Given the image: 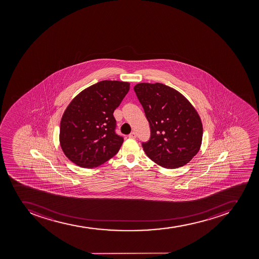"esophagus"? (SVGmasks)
<instances>
[{
  "label": "esophagus",
  "instance_id": "esophagus-1",
  "mask_svg": "<svg viewBox=\"0 0 259 259\" xmlns=\"http://www.w3.org/2000/svg\"><path fill=\"white\" fill-rule=\"evenodd\" d=\"M129 138H137V133L135 132H133L129 134Z\"/></svg>",
  "mask_w": 259,
  "mask_h": 259
}]
</instances>
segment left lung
Here are the masks:
<instances>
[{"label":"left lung","mask_w":259,"mask_h":259,"mask_svg":"<svg viewBox=\"0 0 259 259\" xmlns=\"http://www.w3.org/2000/svg\"><path fill=\"white\" fill-rule=\"evenodd\" d=\"M151 127L142 143L149 158L166 169L181 167L199 152L203 125L199 113L180 92L160 82L134 87Z\"/></svg>","instance_id":"8db88e82"}]
</instances>
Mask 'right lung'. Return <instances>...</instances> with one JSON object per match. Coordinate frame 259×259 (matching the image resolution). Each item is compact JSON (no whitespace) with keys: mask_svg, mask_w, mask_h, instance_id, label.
<instances>
[{"mask_svg":"<svg viewBox=\"0 0 259 259\" xmlns=\"http://www.w3.org/2000/svg\"><path fill=\"white\" fill-rule=\"evenodd\" d=\"M130 83L103 80L73 98L60 121V144L67 158L80 167H98L116 155L123 138L115 133L113 112Z\"/></svg>","mask_w":259,"mask_h":259,"instance_id":"1","label":"right lung"}]
</instances>
